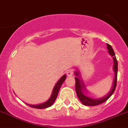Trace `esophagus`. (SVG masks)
I'll use <instances>...</instances> for the list:
<instances>
[{
    "label": "esophagus",
    "instance_id": "esophagus-1",
    "mask_svg": "<svg viewBox=\"0 0 128 128\" xmlns=\"http://www.w3.org/2000/svg\"><path fill=\"white\" fill-rule=\"evenodd\" d=\"M74 75V71L73 70H69L67 71V76L68 77H71Z\"/></svg>",
    "mask_w": 128,
    "mask_h": 128
}]
</instances>
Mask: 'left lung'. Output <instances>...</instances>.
Returning a JSON list of instances; mask_svg holds the SVG:
<instances>
[{"label":"left lung","mask_w":128,"mask_h":128,"mask_svg":"<svg viewBox=\"0 0 128 128\" xmlns=\"http://www.w3.org/2000/svg\"><path fill=\"white\" fill-rule=\"evenodd\" d=\"M107 49L108 50L110 54L113 57V61H114V64H113V70L115 74L114 76V81H113V86H112V89L110 91L108 92L107 95L104 97L101 98L99 99H93L91 98L88 97L84 95L85 91H86V87H85L83 81L81 80V78H79V72L78 71L75 72V74L76 75L77 77H75V80H76V90L77 93V95L78 96V99L80 101L82 102V104L86 106H96L98 104H100L104 103V102L106 101L112 95V94L114 93L117 84V74H118V62L117 59L116 58L115 54H114V51L113 48L110 44H107Z\"/></svg>","instance_id":"left-lung-1"}]
</instances>
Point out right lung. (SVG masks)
Here are the masks:
<instances>
[{
	"label": "right lung",
	"mask_w": 128,
	"mask_h": 128,
	"mask_svg": "<svg viewBox=\"0 0 128 128\" xmlns=\"http://www.w3.org/2000/svg\"><path fill=\"white\" fill-rule=\"evenodd\" d=\"M66 75H64L59 80L56 86L54 87L53 90H52V95H51V97L49 98V100L48 101H46V102L43 103V104H35V105H33V104H27L29 106L32 107V108H38V109H42V108H48V107L51 106L52 104H54V101L56 100L57 96H58V93H59V90H60V87H61L62 84L63 82H64V80H66Z\"/></svg>",
	"instance_id": "right-lung-1"
}]
</instances>
